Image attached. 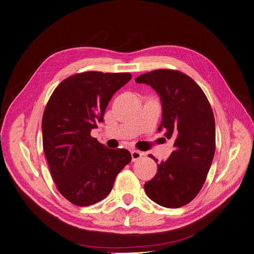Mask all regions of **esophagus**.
Returning a JSON list of instances; mask_svg holds the SVG:
<instances>
[{
    "label": "esophagus",
    "instance_id": "esophagus-1",
    "mask_svg": "<svg viewBox=\"0 0 254 254\" xmlns=\"http://www.w3.org/2000/svg\"><path fill=\"white\" fill-rule=\"evenodd\" d=\"M130 154H131V159H132L133 162H134V161H136V160H139V159L143 156V153H142V152L136 151V150L131 151Z\"/></svg>",
    "mask_w": 254,
    "mask_h": 254
}]
</instances>
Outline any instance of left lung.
Masks as SVG:
<instances>
[{
  "mask_svg": "<svg viewBox=\"0 0 254 254\" xmlns=\"http://www.w3.org/2000/svg\"><path fill=\"white\" fill-rule=\"evenodd\" d=\"M135 82L157 92L162 105L158 129L163 128L175 147L166 161L157 164V173L145 183V191L160 205L180 207L199 192L213 162L216 129L212 107L200 87L178 71L155 70L136 77Z\"/></svg>",
  "mask_w": 254,
  "mask_h": 254,
  "instance_id": "1",
  "label": "left lung"
}]
</instances>
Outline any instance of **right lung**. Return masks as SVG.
I'll list each match as a JSON object with an SVG mask.
<instances>
[{
  "label": "right lung",
  "mask_w": 254,
  "mask_h": 254,
  "mask_svg": "<svg viewBox=\"0 0 254 254\" xmlns=\"http://www.w3.org/2000/svg\"><path fill=\"white\" fill-rule=\"evenodd\" d=\"M129 73L85 72L64 79L42 117V144L58 190L79 206L94 204L112 190L115 177L131 160L126 149H109L90 135L103 122L113 94Z\"/></svg>",
  "instance_id": "right-lung-1"
}]
</instances>
